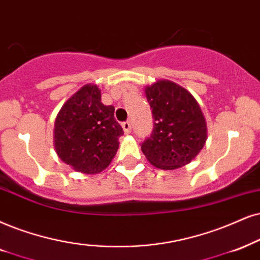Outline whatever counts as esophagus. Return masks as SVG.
I'll list each match as a JSON object with an SVG mask.
<instances>
[{
  "instance_id": "esophagus-1",
  "label": "esophagus",
  "mask_w": 260,
  "mask_h": 260,
  "mask_svg": "<svg viewBox=\"0 0 260 260\" xmlns=\"http://www.w3.org/2000/svg\"><path fill=\"white\" fill-rule=\"evenodd\" d=\"M122 128L124 133H131L132 132V123H131L129 121H126V122L122 123Z\"/></svg>"
}]
</instances>
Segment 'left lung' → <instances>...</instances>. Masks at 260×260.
Segmentation results:
<instances>
[{
  "label": "left lung",
  "instance_id": "8db88e82",
  "mask_svg": "<svg viewBox=\"0 0 260 260\" xmlns=\"http://www.w3.org/2000/svg\"><path fill=\"white\" fill-rule=\"evenodd\" d=\"M152 109V132L141 151L154 167L173 170L189 163L206 141V122L199 104L185 88L168 80L145 88Z\"/></svg>",
  "mask_w": 260,
  "mask_h": 260
}]
</instances>
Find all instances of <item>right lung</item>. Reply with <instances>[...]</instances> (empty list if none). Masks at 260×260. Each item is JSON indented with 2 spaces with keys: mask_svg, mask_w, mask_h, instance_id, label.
<instances>
[{
  "mask_svg": "<svg viewBox=\"0 0 260 260\" xmlns=\"http://www.w3.org/2000/svg\"><path fill=\"white\" fill-rule=\"evenodd\" d=\"M114 111L113 106L102 103L96 85L81 87L56 117L55 149L58 157L77 172L96 174L106 169L123 134Z\"/></svg>",
  "mask_w": 260,
  "mask_h": 260,
  "instance_id": "obj_1",
  "label": "right lung"
}]
</instances>
